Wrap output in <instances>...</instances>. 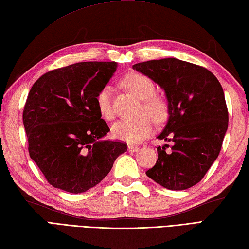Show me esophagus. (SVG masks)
Segmentation results:
<instances>
[{
    "label": "esophagus",
    "instance_id": "1",
    "mask_svg": "<svg viewBox=\"0 0 249 249\" xmlns=\"http://www.w3.org/2000/svg\"><path fill=\"white\" fill-rule=\"evenodd\" d=\"M139 150V147L137 145H133V144H129L128 145V151L129 152H137Z\"/></svg>",
    "mask_w": 249,
    "mask_h": 249
}]
</instances>
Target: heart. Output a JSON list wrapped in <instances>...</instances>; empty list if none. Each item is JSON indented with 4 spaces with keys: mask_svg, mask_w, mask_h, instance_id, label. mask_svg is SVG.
<instances>
[{
    "mask_svg": "<svg viewBox=\"0 0 249 249\" xmlns=\"http://www.w3.org/2000/svg\"><path fill=\"white\" fill-rule=\"evenodd\" d=\"M124 86L137 97L142 99L141 115L138 119L122 120L112 126V136L128 143H138L150 135L155 122L165 121L168 115V104L160 95L155 94L156 87L151 78L143 73L133 72L123 79ZM96 104L102 118L110 121L114 118L112 106V88L106 84L96 95ZM149 115L147 116V114Z\"/></svg>",
    "mask_w": 249,
    "mask_h": 249,
    "instance_id": "heart-1",
    "label": "heart"
}]
</instances>
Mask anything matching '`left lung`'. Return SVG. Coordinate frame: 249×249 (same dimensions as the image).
<instances>
[{"instance_id": "left-lung-1", "label": "left lung", "mask_w": 249, "mask_h": 249, "mask_svg": "<svg viewBox=\"0 0 249 249\" xmlns=\"http://www.w3.org/2000/svg\"><path fill=\"white\" fill-rule=\"evenodd\" d=\"M165 89L169 118L158 139V158L146 176L161 186L183 190L194 186L218 157L228 128L224 89L205 67L173 57L135 64Z\"/></svg>"}]
</instances>
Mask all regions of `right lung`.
<instances>
[{"instance_id":"1","label":"right lung","mask_w":249,"mask_h":249,"mask_svg":"<svg viewBox=\"0 0 249 249\" xmlns=\"http://www.w3.org/2000/svg\"><path fill=\"white\" fill-rule=\"evenodd\" d=\"M115 62H81L44 73L33 84L23 109L30 157L48 183L68 193L94 187L127 151L110 131L96 104Z\"/></svg>"}]
</instances>
